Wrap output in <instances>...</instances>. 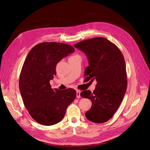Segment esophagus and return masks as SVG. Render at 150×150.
<instances>
[{
    "label": "esophagus",
    "instance_id": "esophagus-1",
    "mask_svg": "<svg viewBox=\"0 0 150 150\" xmlns=\"http://www.w3.org/2000/svg\"><path fill=\"white\" fill-rule=\"evenodd\" d=\"M81 91L79 90H76V97L78 98H81V95H80Z\"/></svg>",
    "mask_w": 150,
    "mask_h": 150
}]
</instances>
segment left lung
Instances as JSON below:
<instances>
[{
    "mask_svg": "<svg viewBox=\"0 0 150 150\" xmlns=\"http://www.w3.org/2000/svg\"><path fill=\"white\" fill-rule=\"evenodd\" d=\"M74 46L88 57L86 79L97 81L93 92L85 90L80 94L92 103L86 117L93 122L103 123L115 115L125 96L128 84L125 58L115 44L102 37L86 39Z\"/></svg>",
    "mask_w": 150,
    "mask_h": 150,
    "instance_id": "obj_1",
    "label": "left lung"
}]
</instances>
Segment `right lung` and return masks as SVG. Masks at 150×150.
<instances>
[{
  "instance_id": "1",
  "label": "right lung",
  "mask_w": 150,
  "mask_h": 150,
  "mask_svg": "<svg viewBox=\"0 0 150 150\" xmlns=\"http://www.w3.org/2000/svg\"><path fill=\"white\" fill-rule=\"evenodd\" d=\"M74 51V47L67 44L41 42L35 45L25 58L19 77V89L29 115L40 124L51 126L60 122L74 100V89H52L49 83L56 75L57 63Z\"/></svg>"
}]
</instances>
